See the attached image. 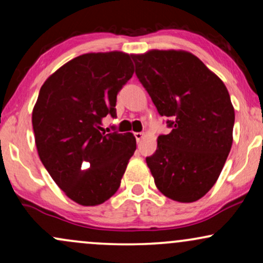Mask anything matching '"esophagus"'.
<instances>
[{
	"label": "esophagus",
	"mask_w": 263,
	"mask_h": 263,
	"mask_svg": "<svg viewBox=\"0 0 263 263\" xmlns=\"http://www.w3.org/2000/svg\"><path fill=\"white\" fill-rule=\"evenodd\" d=\"M135 137H136V141L141 142L142 138H143V134H142V132H136Z\"/></svg>",
	"instance_id": "esophagus-1"
}]
</instances>
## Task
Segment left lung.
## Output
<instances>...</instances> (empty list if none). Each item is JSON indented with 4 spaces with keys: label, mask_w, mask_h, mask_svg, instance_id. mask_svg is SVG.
<instances>
[{
    "label": "left lung",
    "mask_w": 263,
    "mask_h": 263,
    "mask_svg": "<svg viewBox=\"0 0 263 263\" xmlns=\"http://www.w3.org/2000/svg\"><path fill=\"white\" fill-rule=\"evenodd\" d=\"M136 75L171 134L146 162L159 192L193 203L213 188L232 146L235 111L221 79L184 50L132 54Z\"/></svg>",
    "instance_id": "8db88e82"
}]
</instances>
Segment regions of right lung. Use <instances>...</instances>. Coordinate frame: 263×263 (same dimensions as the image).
<instances>
[{
    "label": "right lung",
    "instance_id": "add662e5",
    "mask_svg": "<svg viewBox=\"0 0 263 263\" xmlns=\"http://www.w3.org/2000/svg\"><path fill=\"white\" fill-rule=\"evenodd\" d=\"M134 71L127 53L83 54L44 81L33 107L39 158L66 197L84 206L112 197L136 151L132 134L101 132Z\"/></svg>",
    "mask_w": 263,
    "mask_h": 263
}]
</instances>
